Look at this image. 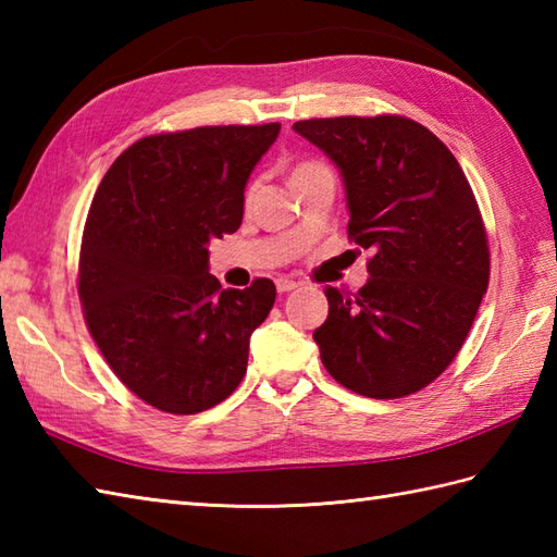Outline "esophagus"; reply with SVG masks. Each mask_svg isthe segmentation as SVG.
<instances>
[{
    "label": "esophagus",
    "mask_w": 557,
    "mask_h": 557,
    "mask_svg": "<svg viewBox=\"0 0 557 557\" xmlns=\"http://www.w3.org/2000/svg\"><path fill=\"white\" fill-rule=\"evenodd\" d=\"M275 287H277L280 294H285V292L297 289L299 282H294V280H289V277H277V280H275Z\"/></svg>",
    "instance_id": "obj_1"
}]
</instances>
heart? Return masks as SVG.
I'll return each mask as SVG.
<instances>
[{"instance_id":"b5f03b06","label":"heart","mask_w":557,"mask_h":557,"mask_svg":"<svg viewBox=\"0 0 557 557\" xmlns=\"http://www.w3.org/2000/svg\"><path fill=\"white\" fill-rule=\"evenodd\" d=\"M311 168H315V164H313V162H304V164H299V168H297V170H294L292 174H299V172H304V170H311Z\"/></svg>"}]
</instances>
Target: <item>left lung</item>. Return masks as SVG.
<instances>
[{
    "mask_svg": "<svg viewBox=\"0 0 557 557\" xmlns=\"http://www.w3.org/2000/svg\"><path fill=\"white\" fill-rule=\"evenodd\" d=\"M339 170L349 236L369 282L325 287L327 321L313 339L339 385L397 399L433 383L474 323L488 289L481 212L441 138L405 116H335L292 126Z\"/></svg>",
    "mask_w": 557,
    "mask_h": 557,
    "instance_id": "obj_1",
    "label": "left lung"
}]
</instances>
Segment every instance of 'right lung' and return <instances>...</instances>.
<instances>
[{"instance_id":"add662e5","label":"right lung","mask_w":557,"mask_h":557,"mask_svg":"<svg viewBox=\"0 0 557 557\" xmlns=\"http://www.w3.org/2000/svg\"><path fill=\"white\" fill-rule=\"evenodd\" d=\"M277 134L275 122L148 136L102 176L78 297L110 369L150 407L198 413L242 383L277 292L265 277L222 289L208 246L239 230L248 176Z\"/></svg>"}]
</instances>
